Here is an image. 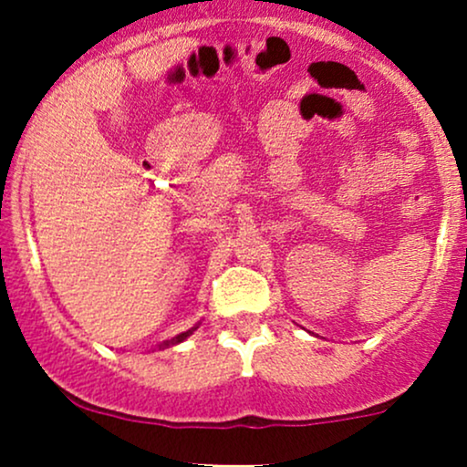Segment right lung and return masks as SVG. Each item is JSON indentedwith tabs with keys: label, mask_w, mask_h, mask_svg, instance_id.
Wrapping results in <instances>:
<instances>
[{
	"label": "right lung",
	"mask_w": 467,
	"mask_h": 467,
	"mask_svg": "<svg viewBox=\"0 0 467 467\" xmlns=\"http://www.w3.org/2000/svg\"><path fill=\"white\" fill-rule=\"evenodd\" d=\"M197 327H192V329H189V331H184V334H178L175 337H171V340H166V342H162V345H160V349H162V347H171V345H180L182 340H186V337H189L192 331H195Z\"/></svg>",
	"instance_id": "obj_1"
}]
</instances>
